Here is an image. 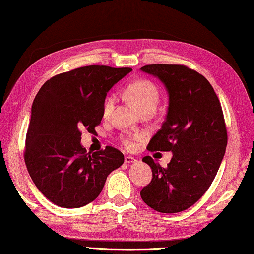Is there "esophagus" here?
Instances as JSON below:
<instances>
[{"label": "esophagus", "mask_w": 254, "mask_h": 254, "mask_svg": "<svg viewBox=\"0 0 254 254\" xmlns=\"http://www.w3.org/2000/svg\"><path fill=\"white\" fill-rule=\"evenodd\" d=\"M135 162V158L132 156H126L124 157V163L126 164H131V163H134Z\"/></svg>", "instance_id": "1"}]
</instances>
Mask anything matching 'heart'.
Wrapping results in <instances>:
<instances>
[{"label":"heart","mask_w":254,"mask_h":254,"mask_svg":"<svg viewBox=\"0 0 254 254\" xmlns=\"http://www.w3.org/2000/svg\"><path fill=\"white\" fill-rule=\"evenodd\" d=\"M127 95L132 104L141 112L144 108H155L157 107L159 100L158 89L154 83L146 79H140L136 81L128 84L127 88ZM116 98L114 95L107 96L103 105V116L105 119L110 118L115 107ZM143 138L142 133L133 134V135H123L122 144L126 148L134 147L136 141Z\"/></svg>","instance_id":"1"}]
</instances>
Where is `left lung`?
<instances>
[{
	"instance_id": "1",
	"label": "left lung",
	"mask_w": 254,
	"mask_h": 254,
	"mask_svg": "<svg viewBox=\"0 0 254 254\" xmlns=\"http://www.w3.org/2000/svg\"><path fill=\"white\" fill-rule=\"evenodd\" d=\"M141 70L162 80L170 105L162 128L147 149L172 151L167 167L150 156L151 182L140 195L158 212L175 214L193 206L210 187L227 146V130L214 88L199 72L181 64H148Z\"/></svg>"
}]
</instances>
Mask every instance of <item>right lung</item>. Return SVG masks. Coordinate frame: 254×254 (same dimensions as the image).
Listing matches in <instances>:
<instances>
[{
  "label": "right lung",
  "instance_id": "right-lung-1",
  "mask_svg": "<svg viewBox=\"0 0 254 254\" xmlns=\"http://www.w3.org/2000/svg\"><path fill=\"white\" fill-rule=\"evenodd\" d=\"M131 67L88 65L52 76L34 99L23 158L38 190L62 208H80L102 192L124 156L107 146L89 152L82 130L94 133L103 119L107 91Z\"/></svg>",
  "mask_w": 254,
  "mask_h": 254
}]
</instances>
